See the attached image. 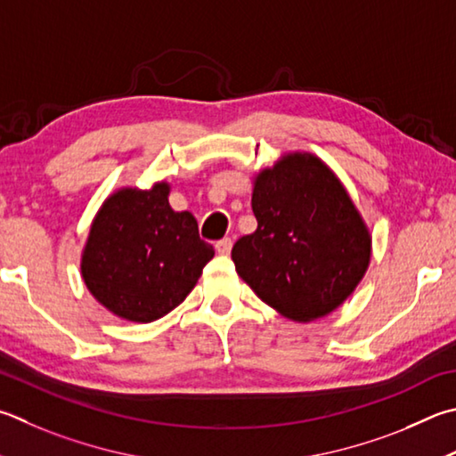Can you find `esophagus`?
<instances>
[{
    "label": "esophagus",
    "mask_w": 456,
    "mask_h": 456,
    "mask_svg": "<svg viewBox=\"0 0 456 456\" xmlns=\"http://www.w3.org/2000/svg\"><path fill=\"white\" fill-rule=\"evenodd\" d=\"M231 247H233V241H231L229 237L221 239V241L215 243V249H217L219 255H229L231 253Z\"/></svg>",
    "instance_id": "1"
}]
</instances>
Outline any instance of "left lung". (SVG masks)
<instances>
[{
    "mask_svg": "<svg viewBox=\"0 0 456 456\" xmlns=\"http://www.w3.org/2000/svg\"><path fill=\"white\" fill-rule=\"evenodd\" d=\"M256 229L233 245L247 285L287 319L335 311L365 275L370 235L341 181L319 157L289 153L255 177Z\"/></svg>",
    "mask_w": 456,
    "mask_h": 456,
    "instance_id": "obj_1",
    "label": "left lung"
}]
</instances>
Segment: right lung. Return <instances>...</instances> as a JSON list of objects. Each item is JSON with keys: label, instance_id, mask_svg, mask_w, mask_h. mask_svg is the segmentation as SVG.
I'll return each mask as SVG.
<instances>
[{"label": "right lung", "instance_id": "add662e5", "mask_svg": "<svg viewBox=\"0 0 456 456\" xmlns=\"http://www.w3.org/2000/svg\"><path fill=\"white\" fill-rule=\"evenodd\" d=\"M169 185L119 189L91 225L81 275L91 295L121 319L151 322L185 301L213 245L189 211H173Z\"/></svg>", "mask_w": 456, "mask_h": 456}]
</instances>
